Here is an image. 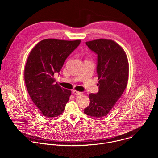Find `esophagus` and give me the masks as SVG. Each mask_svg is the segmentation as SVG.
Segmentation results:
<instances>
[{
    "instance_id": "obj_1",
    "label": "esophagus",
    "mask_w": 158,
    "mask_h": 158,
    "mask_svg": "<svg viewBox=\"0 0 158 158\" xmlns=\"http://www.w3.org/2000/svg\"><path fill=\"white\" fill-rule=\"evenodd\" d=\"M72 93H73V94H74V95H80V94H81V92L77 91H76V90H73Z\"/></svg>"
}]
</instances>
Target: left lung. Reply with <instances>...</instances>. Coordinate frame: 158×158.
Masks as SVG:
<instances>
[{"label": "left lung", "mask_w": 158, "mask_h": 158, "mask_svg": "<svg viewBox=\"0 0 158 158\" xmlns=\"http://www.w3.org/2000/svg\"><path fill=\"white\" fill-rule=\"evenodd\" d=\"M98 55L99 91L90 94L84 113L100 118L106 116L121 98L127 86L129 63L124 49L112 40L99 39L85 42Z\"/></svg>", "instance_id": "8db88e82"}]
</instances>
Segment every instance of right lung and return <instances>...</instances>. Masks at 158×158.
I'll return each mask as SVG.
<instances>
[{"label":"right lung","mask_w":158,"mask_h":158,"mask_svg":"<svg viewBox=\"0 0 158 158\" xmlns=\"http://www.w3.org/2000/svg\"><path fill=\"white\" fill-rule=\"evenodd\" d=\"M81 40L44 39L37 43L28 57L24 79L29 94L42 115L53 118L60 115L71 94L70 90L56 83L54 75L59 73Z\"/></svg>","instance_id":"obj_1"}]
</instances>
